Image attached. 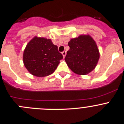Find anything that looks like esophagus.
I'll return each mask as SVG.
<instances>
[{
  "label": "esophagus",
  "mask_w": 124,
  "mask_h": 124,
  "mask_svg": "<svg viewBox=\"0 0 124 124\" xmlns=\"http://www.w3.org/2000/svg\"><path fill=\"white\" fill-rule=\"evenodd\" d=\"M66 51H63V52H62V55H63V57L64 58L65 57V55H66Z\"/></svg>",
  "instance_id": "esophagus-1"
}]
</instances>
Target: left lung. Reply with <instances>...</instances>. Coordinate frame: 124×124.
<instances>
[{"mask_svg":"<svg viewBox=\"0 0 124 124\" xmlns=\"http://www.w3.org/2000/svg\"><path fill=\"white\" fill-rule=\"evenodd\" d=\"M65 61L72 72L80 75L90 73L96 67L100 54L95 41L89 34L70 39Z\"/></svg>","mask_w":124,"mask_h":124,"instance_id":"8db88e82","label":"left lung"}]
</instances>
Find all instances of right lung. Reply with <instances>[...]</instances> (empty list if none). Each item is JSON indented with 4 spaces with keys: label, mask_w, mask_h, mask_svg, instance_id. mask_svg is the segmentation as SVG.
<instances>
[{
    "label": "right lung",
    "mask_w": 124,
    "mask_h": 124,
    "mask_svg": "<svg viewBox=\"0 0 124 124\" xmlns=\"http://www.w3.org/2000/svg\"><path fill=\"white\" fill-rule=\"evenodd\" d=\"M62 58L57 46L51 39L37 36L29 41L23 54L24 67L31 74L38 77L52 74Z\"/></svg>",
    "instance_id": "add662e5"
}]
</instances>
